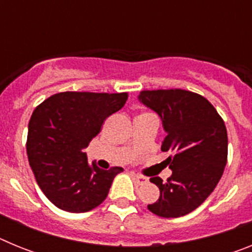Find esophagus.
<instances>
[{
	"mask_svg": "<svg viewBox=\"0 0 252 252\" xmlns=\"http://www.w3.org/2000/svg\"><path fill=\"white\" fill-rule=\"evenodd\" d=\"M132 177H133V179L136 180V183H137V184H145L146 182H148V178L144 177V175L135 174V173H133Z\"/></svg>",
	"mask_w": 252,
	"mask_h": 252,
	"instance_id": "esophagus-1",
	"label": "esophagus"
}]
</instances>
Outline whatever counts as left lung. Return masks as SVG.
<instances>
[{"instance_id":"8db88e82","label":"left lung","mask_w":252,"mask_h":252,"mask_svg":"<svg viewBox=\"0 0 252 252\" xmlns=\"http://www.w3.org/2000/svg\"><path fill=\"white\" fill-rule=\"evenodd\" d=\"M139 101L159 115L166 136L162 151L173 174L165 183L150 178L160 197L150 212L177 218L194 211L213 192L227 162V130L222 117L203 95L184 90L142 91Z\"/></svg>"}]
</instances>
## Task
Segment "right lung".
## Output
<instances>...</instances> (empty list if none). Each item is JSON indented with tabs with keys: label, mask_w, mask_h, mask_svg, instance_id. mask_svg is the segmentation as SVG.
Listing matches in <instances>:
<instances>
[{
	"label": "right lung",
	"mask_w": 252,
	"mask_h": 252,
	"mask_svg": "<svg viewBox=\"0 0 252 252\" xmlns=\"http://www.w3.org/2000/svg\"><path fill=\"white\" fill-rule=\"evenodd\" d=\"M127 97V93L62 92L35 108L26 142L29 162L37 186L58 208L83 213L106 199L113 179L124 169L91 165L83 149Z\"/></svg>",
	"instance_id": "add662e5"
}]
</instances>
